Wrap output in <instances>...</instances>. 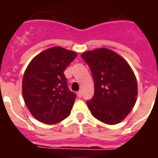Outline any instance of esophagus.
I'll use <instances>...</instances> for the list:
<instances>
[{
	"instance_id": "34e87169",
	"label": "esophagus",
	"mask_w": 158,
	"mask_h": 158,
	"mask_svg": "<svg viewBox=\"0 0 158 158\" xmlns=\"http://www.w3.org/2000/svg\"><path fill=\"white\" fill-rule=\"evenodd\" d=\"M77 95H78V96H79V98H81L83 96V93L82 91H78V93H77Z\"/></svg>"
}]
</instances>
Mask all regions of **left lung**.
I'll use <instances>...</instances> for the list:
<instances>
[{
  "label": "left lung",
  "mask_w": 158,
  "mask_h": 158,
  "mask_svg": "<svg viewBox=\"0 0 158 158\" xmlns=\"http://www.w3.org/2000/svg\"><path fill=\"white\" fill-rule=\"evenodd\" d=\"M90 69L95 92L87 105L96 119L116 124L130 113L136 102L137 81L124 59L109 49L100 48L81 55Z\"/></svg>",
  "instance_id": "left-lung-1"
}]
</instances>
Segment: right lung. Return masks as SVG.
Returning <instances> with one entry per match:
<instances>
[{
	"mask_svg": "<svg viewBox=\"0 0 158 158\" xmlns=\"http://www.w3.org/2000/svg\"><path fill=\"white\" fill-rule=\"evenodd\" d=\"M77 54L60 46L47 49L30 62L23 79V96L40 122L53 124L69 116L76 94L68 87L66 68Z\"/></svg>",
	"mask_w": 158,
	"mask_h": 158,
	"instance_id": "right-lung-1",
	"label": "right lung"
}]
</instances>
